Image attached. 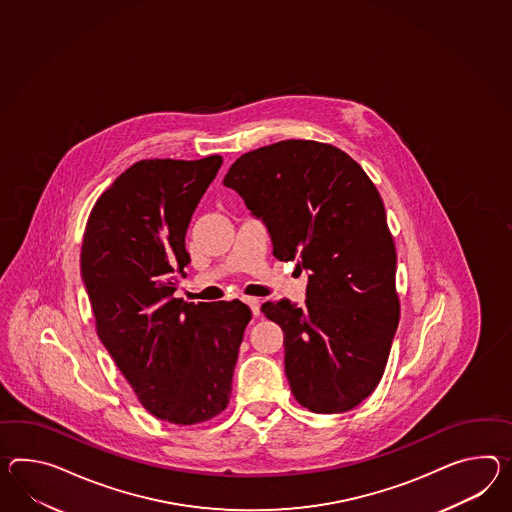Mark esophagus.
Here are the masks:
<instances>
[{
    "mask_svg": "<svg viewBox=\"0 0 512 512\" xmlns=\"http://www.w3.org/2000/svg\"><path fill=\"white\" fill-rule=\"evenodd\" d=\"M244 303H248L250 305L251 312H253V316H259L261 314V301L257 300V298H244Z\"/></svg>",
    "mask_w": 512,
    "mask_h": 512,
    "instance_id": "34e87169",
    "label": "esophagus"
}]
</instances>
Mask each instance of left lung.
I'll use <instances>...</instances> for the list:
<instances>
[{
	"mask_svg": "<svg viewBox=\"0 0 512 512\" xmlns=\"http://www.w3.org/2000/svg\"><path fill=\"white\" fill-rule=\"evenodd\" d=\"M261 218L279 261L307 270V300L266 301L285 333V372L312 412L357 407L379 385L399 322L396 248L385 205L348 153L281 140L244 153L224 177Z\"/></svg>",
	"mask_w": 512,
	"mask_h": 512,
	"instance_id": "8db88e82",
	"label": "left lung"
}]
</instances>
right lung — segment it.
Segmentation results:
<instances>
[{
	"label": "right lung",
	"mask_w": 512,
	"mask_h": 512,
	"mask_svg": "<svg viewBox=\"0 0 512 512\" xmlns=\"http://www.w3.org/2000/svg\"><path fill=\"white\" fill-rule=\"evenodd\" d=\"M220 166V155L138 161L98 198L83 237L81 275L98 337L144 409L170 424L224 411L251 320L242 301L174 296L190 262V218Z\"/></svg>",
	"instance_id": "obj_1"
}]
</instances>
